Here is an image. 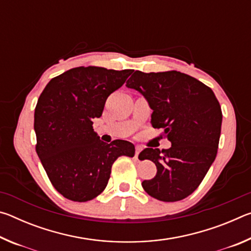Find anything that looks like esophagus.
<instances>
[{
    "label": "esophagus",
    "instance_id": "1",
    "mask_svg": "<svg viewBox=\"0 0 251 251\" xmlns=\"http://www.w3.org/2000/svg\"><path fill=\"white\" fill-rule=\"evenodd\" d=\"M142 150H143V147L142 146H136V148H135V158L137 159V157H138V155H139V152L142 151Z\"/></svg>",
    "mask_w": 251,
    "mask_h": 251
}]
</instances>
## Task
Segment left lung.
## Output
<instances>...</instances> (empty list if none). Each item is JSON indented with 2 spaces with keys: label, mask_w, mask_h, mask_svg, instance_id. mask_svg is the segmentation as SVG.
Segmentation results:
<instances>
[{
  "label": "left lung",
  "mask_w": 251,
  "mask_h": 251,
  "mask_svg": "<svg viewBox=\"0 0 251 251\" xmlns=\"http://www.w3.org/2000/svg\"><path fill=\"white\" fill-rule=\"evenodd\" d=\"M126 86L141 92L152 109L151 126L163 128L172 147L145 148L138 158L150 159L156 176L142 186L157 201L174 202L188 197L205 178L217 155L222 107L210 87L177 71H135Z\"/></svg>",
  "instance_id": "1"
}]
</instances>
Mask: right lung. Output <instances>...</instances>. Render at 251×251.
<instances>
[{
  "label": "right lung",
  "mask_w": 251,
  "mask_h": 251,
  "mask_svg": "<svg viewBox=\"0 0 251 251\" xmlns=\"http://www.w3.org/2000/svg\"><path fill=\"white\" fill-rule=\"evenodd\" d=\"M133 70L79 66L52 78L34 113L35 151L50 184L72 201L84 202L104 192L118 157L135 155L133 144L100 141L93 118L126 82Z\"/></svg>",
  "instance_id": "add662e5"
}]
</instances>
